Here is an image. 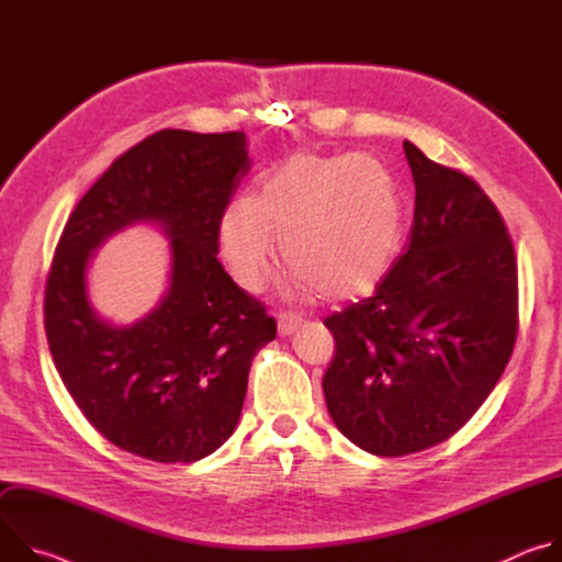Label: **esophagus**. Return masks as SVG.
<instances>
[{
	"label": "esophagus",
	"instance_id": "obj_1",
	"mask_svg": "<svg viewBox=\"0 0 562 562\" xmlns=\"http://www.w3.org/2000/svg\"><path fill=\"white\" fill-rule=\"evenodd\" d=\"M300 325H302V317L295 315V313H280L278 315V334L282 338L295 334L300 329Z\"/></svg>",
	"mask_w": 562,
	"mask_h": 562
}]
</instances>
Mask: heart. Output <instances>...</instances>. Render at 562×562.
<instances>
[{
	"mask_svg": "<svg viewBox=\"0 0 562 562\" xmlns=\"http://www.w3.org/2000/svg\"><path fill=\"white\" fill-rule=\"evenodd\" d=\"M403 226V202L382 159L297 150L258 180L251 198L224 206L217 243L235 282L251 293L269 280L280 235L289 293L349 300L384 280Z\"/></svg>",
	"mask_w": 562,
	"mask_h": 562,
	"instance_id": "heart-1",
	"label": "heart"
}]
</instances>
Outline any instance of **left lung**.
<instances>
[{
    "instance_id": "left-lung-1",
    "label": "left lung",
    "mask_w": 562,
    "mask_h": 562,
    "mask_svg": "<svg viewBox=\"0 0 562 562\" xmlns=\"http://www.w3.org/2000/svg\"><path fill=\"white\" fill-rule=\"evenodd\" d=\"M403 146L416 184L409 249L375 295L325 319L336 338L327 409L373 456L453 436L501 380L518 327V269L498 209L471 178Z\"/></svg>"
}]
</instances>
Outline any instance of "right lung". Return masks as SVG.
<instances>
[{
	"mask_svg": "<svg viewBox=\"0 0 562 562\" xmlns=\"http://www.w3.org/2000/svg\"><path fill=\"white\" fill-rule=\"evenodd\" d=\"M251 169L247 135L159 131L122 157L70 213L46 282L44 325L64 386L115 447L195 462L237 427L249 369L276 319L217 260V224ZM148 223L170 239L166 293L128 326L88 295V267L117 232Z\"/></svg>",
	"mask_w": 562,
	"mask_h": 562,
	"instance_id": "right-lung-1",
	"label": "right lung"
}]
</instances>
